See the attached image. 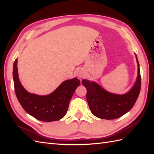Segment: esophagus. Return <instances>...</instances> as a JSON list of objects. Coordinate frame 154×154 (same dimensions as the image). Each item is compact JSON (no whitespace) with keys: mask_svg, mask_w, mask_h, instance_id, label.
<instances>
[{"mask_svg":"<svg viewBox=\"0 0 154 154\" xmlns=\"http://www.w3.org/2000/svg\"><path fill=\"white\" fill-rule=\"evenodd\" d=\"M77 76L79 78H83L85 76L84 72L82 70H79L77 71Z\"/></svg>","mask_w":154,"mask_h":154,"instance_id":"1","label":"esophagus"}]
</instances>
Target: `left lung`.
Instances as JSON below:
<instances>
[{
    "instance_id": "obj_1",
    "label": "left lung",
    "mask_w": 154,
    "mask_h": 154,
    "mask_svg": "<svg viewBox=\"0 0 154 154\" xmlns=\"http://www.w3.org/2000/svg\"><path fill=\"white\" fill-rule=\"evenodd\" d=\"M138 76L132 89L125 94H119L107 91L94 81H82L87 89V100L91 112L102 119L112 120L123 116L134 105L141 88V76L137 55Z\"/></svg>"
}]
</instances>
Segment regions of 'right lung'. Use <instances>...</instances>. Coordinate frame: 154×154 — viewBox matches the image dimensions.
<instances>
[{
	"instance_id": "add662e5",
	"label": "right lung",
	"mask_w": 154,
	"mask_h": 154,
	"mask_svg": "<svg viewBox=\"0 0 154 154\" xmlns=\"http://www.w3.org/2000/svg\"><path fill=\"white\" fill-rule=\"evenodd\" d=\"M18 60L13 65V80L16 97L26 112L39 120L53 122L61 119L67 113L71 97L80 85L77 78L63 81L47 95H38L29 93L19 80Z\"/></svg>"
}]
</instances>
